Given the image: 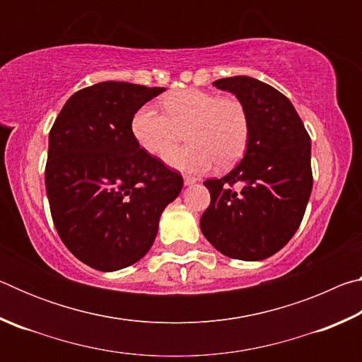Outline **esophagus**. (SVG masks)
Segmentation results:
<instances>
[{"label": "esophagus", "instance_id": "obj_1", "mask_svg": "<svg viewBox=\"0 0 362 362\" xmlns=\"http://www.w3.org/2000/svg\"><path fill=\"white\" fill-rule=\"evenodd\" d=\"M183 182H185V185H193V183L198 182V179H196V177H192V175H185V177H183Z\"/></svg>", "mask_w": 362, "mask_h": 362}]
</instances>
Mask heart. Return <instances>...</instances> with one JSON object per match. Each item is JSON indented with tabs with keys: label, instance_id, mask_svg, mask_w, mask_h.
Listing matches in <instances>:
<instances>
[{
	"label": "heart",
	"instance_id": "heart-1",
	"mask_svg": "<svg viewBox=\"0 0 362 362\" xmlns=\"http://www.w3.org/2000/svg\"><path fill=\"white\" fill-rule=\"evenodd\" d=\"M161 107L163 112L140 107L132 118V134L148 155L163 156L183 132L187 145L166 156L170 166L201 174L214 163L230 166L246 150L250 119L240 97L185 88L164 95Z\"/></svg>",
	"mask_w": 362,
	"mask_h": 362
}]
</instances>
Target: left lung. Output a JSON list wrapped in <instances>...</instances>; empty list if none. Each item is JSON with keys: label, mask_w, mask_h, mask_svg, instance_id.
<instances>
[{"label": "left lung", "mask_w": 362, "mask_h": 362, "mask_svg": "<svg viewBox=\"0 0 362 362\" xmlns=\"http://www.w3.org/2000/svg\"><path fill=\"white\" fill-rule=\"evenodd\" d=\"M244 102L250 119L247 150L222 179L204 182L211 204L201 231L214 247L238 260H263L296 235L308 204L311 140L284 94L249 76L214 81Z\"/></svg>", "instance_id": "8db88e82"}]
</instances>
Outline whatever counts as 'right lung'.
<instances>
[{
  "mask_svg": "<svg viewBox=\"0 0 362 362\" xmlns=\"http://www.w3.org/2000/svg\"><path fill=\"white\" fill-rule=\"evenodd\" d=\"M164 88L103 81L73 94L49 132L46 192L66 249L90 268L116 272L155 241L159 217L183 179L132 134L137 110Z\"/></svg>",
  "mask_w": 362,
  "mask_h": 362,
  "instance_id": "right-lung-1",
  "label": "right lung"
}]
</instances>
